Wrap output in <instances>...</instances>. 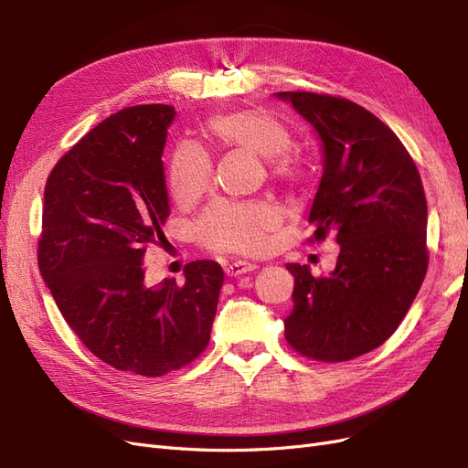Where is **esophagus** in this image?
I'll list each match as a JSON object with an SVG mask.
<instances>
[{
	"instance_id": "esophagus-1",
	"label": "esophagus",
	"mask_w": 468,
	"mask_h": 468,
	"mask_svg": "<svg viewBox=\"0 0 468 468\" xmlns=\"http://www.w3.org/2000/svg\"><path fill=\"white\" fill-rule=\"evenodd\" d=\"M256 267H258L256 263H250V261H234L230 265H226L224 271L229 277H239V275H246V273L253 271Z\"/></svg>"
}]
</instances>
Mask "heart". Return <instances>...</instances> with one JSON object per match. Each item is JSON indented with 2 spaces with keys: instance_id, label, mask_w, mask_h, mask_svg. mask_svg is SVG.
<instances>
[{
  "instance_id": "heart-1",
  "label": "heart",
  "mask_w": 468,
  "mask_h": 468,
  "mask_svg": "<svg viewBox=\"0 0 468 468\" xmlns=\"http://www.w3.org/2000/svg\"><path fill=\"white\" fill-rule=\"evenodd\" d=\"M207 131L222 146L248 150L265 160L271 174L281 179H301L303 162L289 148L292 134L289 126L261 109H238L220 112L207 121ZM212 177V160L205 148L181 143L169 160V191L187 205L199 199ZM281 224L279 210L265 201H215L195 222V238L218 253L253 256L265 250L269 236Z\"/></svg>"
}]
</instances>
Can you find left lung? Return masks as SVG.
<instances>
[{"label":"left lung","instance_id":"obj_1","mask_svg":"<svg viewBox=\"0 0 468 468\" xmlns=\"http://www.w3.org/2000/svg\"><path fill=\"white\" fill-rule=\"evenodd\" d=\"M322 143V179L310 208L314 239L335 234L328 277L287 263L294 277L285 337L316 361H347L399 328L428 271V203L418 167L388 126L342 97L279 91Z\"/></svg>","mask_w":468,"mask_h":468}]
</instances>
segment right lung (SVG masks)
Instances as JSON below:
<instances>
[{
  "label": "right lung",
  "instance_id": "add662e5",
  "mask_svg": "<svg viewBox=\"0 0 468 468\" xmlns=\"http://www.w3.org/2000/svg\"><path fill=\"white\" fill-rule=\"evenodd\" d=\"M172 105L126 107L68 150L48 176L38 269L56 306L95 357L162 377L210 339L222 267L199 260L186 282H144V253L169 217L162 154Z\"/></svg>",
  "mask_w": 468,
  "mask_h": 468
}]
</instances>
